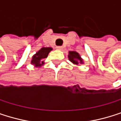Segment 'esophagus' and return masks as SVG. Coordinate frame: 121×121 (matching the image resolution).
Returning a JSON list of instances; mask_svg holds the SVG:
<instances>
[{
	"label": "esophagus",
	"mask_w": 121,
	"mask_h": 121,
	"mask_svg": "<svg viewBox=\"0 0 121 121\" xmlns=\"http://www.w3.org/2000/svg\"><path fill=\"white\" fill-rule=\"evenodd\" d=\"M56 49H59V50H61V49H63V47L62 46H57V47H56Z\"/></svg>",
	"instance_id": "esophagus-1"
}]
</instances>
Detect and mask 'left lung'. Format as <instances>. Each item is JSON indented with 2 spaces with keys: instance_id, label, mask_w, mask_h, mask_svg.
Returning <instances> with one entry per match:
<instances>
[{
  "instance_id": "left-lung-1",
  "label": "left lung",
  "mask_w": 121,
  "mask_h": 121,
  "mask_svg": "<svg viewBox=\"0 0 121 121\" xmlns=\"http://www.w3.org/2000/svg\"><path fill=\"white\" fill-rule=\"evenodd\" d=\"M69 59L70 61L75 64V65H79V64H82L83 63V60L80 57L79 54L77 52H69Z\"/></svg>"
}]
</instances>
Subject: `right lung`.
I'll return each mask as SVG.
<instances>
[{"instance_id": "1", "label": "right lung", "mask_w": 121, "mask_h": 121, "mask_svg": "<svg viewBox=\"0 0 121 121\" xmlns=\"http://www.w3.org/2000/svg\"><path fill=\"white\" fill-rule=\"evenodd\" d=\"M52 49L51 47H42L39 51H38L36 54H35L32 57V64L35 65V67H40L42 66L44 62H43V59L46 58L49 52Z\"/></svg>"}]
</instances>
